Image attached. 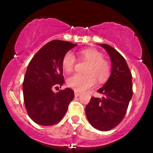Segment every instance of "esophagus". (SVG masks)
<instances>
[{
  "label": "esophagus",
  "mask_w": 153,
  "mask_h": 153,
  "mask_svg": "<svg viewBox=\"0 0 153 153\" xmlns=\"http://www.w3.org/2000/svg\"><path fill=\"white\" fill-rule=\"evenodd\" d=\"M80 93L76 92V91H75V97H78V96H80Z\"/></svg>",
  "instance_id": "esophagus-1"
}]
</instances>
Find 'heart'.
Segmentation results:
<instances>
[{
	"label": "heart",
	"mask_w": 153,
	"mask_h": 153,
	"mask_svg": "<svg viewBox=\"0 0 153 153\" xmlns=\"http://www.w3.org/2000/svg\"><path fill=\"white\" fill-rule=\"evenodd\" d=\"M80 57L88 61L85 70V74H75L68 79V86L75 91L82 92L88 90L96 84V78L98 81L103 82L108 78L110 74V65L103 59V54L95 49H85L80 51ZM76 59L74 54L69 51L63 56L62 66L66 73H71L74 69Z\"/></svg>",
	"instance_id": "heart-1"
}]
</instances>
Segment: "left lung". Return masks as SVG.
<instances>
[{"label": "left lung", "mask_w": 153, "mask_h": 153, "mask_svg": "<svg viewBox=\"0 0 153 153\" xmlns=\"http://www.w3.org/2000/svg\"><path fill=\"white\" fill-rule=\"evenodd\" d=\"M111 58V73L106 83L98 90L105 97H91L85 107L88 122L95 129L108 131L122 121L132 97L131 74L125 59L114 48L100 44Z\"/></svg>", "instance_id": "obj_1"}]
</instances>
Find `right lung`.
I'll return each mask as SVG.
<instances>
[{"label": "right lung", "mask_w": 153, "mask_h": 153, "mask_svg": "<svg viewBox=\"0 0 153 153\" xmlns=\"http://www.w3.org/2000/svg\"><path fill=\"white\" fill-rule=\"evenodd\" d=\"M76 45L62 40L51 41L36 52L27 67L23 82L24 104L29 117L39 125L58 123L74 99L71 88L57 93L52 88L65 82L63 56Z\"/></svg>", "instance_id": "1"}]
</instances>
